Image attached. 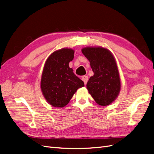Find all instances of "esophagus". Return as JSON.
<instances>
[{
    "label": "esophagus",
    "instance_id": "obj_1",
    "mask_svg": "<svg viewBox=\"0 0 154 154\" xmlns=\"http://www.w3.org/2000/svg\"><path fill=\"white\" fill-rule=\"evenodd\" d=\"M88 78L87 76H83L82 77V80L83 81V82H84L85 85L87 84V82H88Z\"/></svg>",
    "mask_w": 154,
    "mask_h": 154
}]
</instances>
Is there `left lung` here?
I'll list each match as a JSON object with an SVG mask.
<instances>
[{
    "mask_svg": "<svg viewBox=\"0 0 154 154\" xmlns=\"http://www.w3.org/2000/svg\"><path fill=\"white\" fill-rule=\"evenodd\" d=\"M82 52L89 60L94 72L87 83L88 92L98 105H110L118 97L121 88L114 57L108 49L101 47L85 48Z\"/></svg>",
    "mask_w": 154,
    "mask_h": 154,
    "instance_id": "obj_1",
    "label": "left lung"
}]
</instances>
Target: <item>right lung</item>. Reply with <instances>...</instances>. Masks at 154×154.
Listing matches in <instances>:
<instances>
[{"label": "right lung", "mask_w": 154, "mask_h": 154, "mask_svg": "<svg viewBox=\"0 0 154 154\" xmlns=\"http://www.w3.org/2000/svg\"><path fill=\"white\" fill-rule=\"evenodd\" d=\"M74 51L63 48L54 51L46 60L41 79V90L48 103L54 107L68 104L78 88L84 83L69 66Z\"/></svg>", "instance_id": "1"}]
</instances>
